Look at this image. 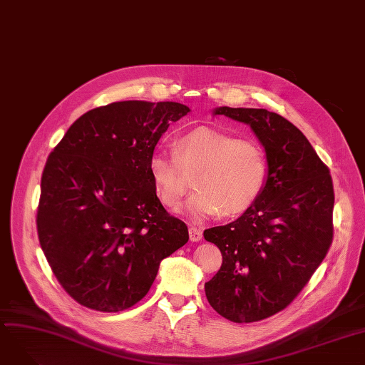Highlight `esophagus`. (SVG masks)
Listing matches in <instances>:
<instances>
[{
    "instance_id": "34e87169",
    "label": "esophagus",
    "mask_w": 365,
    "mask_h": 365,
    "mask_svg": "<svg viewBox=\"0 0 365 365\" xmlns=\"http://www.w3.org/2000/svg\"><path fill=\"white\" fill-rule=\"evenodd\" d=\"M188 235H190V240L192 242H199L202 239V230L196 229V227H190Z\"/></svg>"
}]
</instances>
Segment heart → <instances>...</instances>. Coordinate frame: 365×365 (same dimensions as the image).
<instances>
[{
    "mask_svg": "<svg viewBox=\"0 0 365 365\" xmlns=\"http://www.w3.org/2000/svg\"><path fill=\"white\" fill-rule=\"evenodd\" d=\"M148 172L160 202L177 211L195 175L196 192L185 203L188 217L200 221L217 215H236L262 195L269 163L262 147L252 141L211 128L184 133L177 151L158 147L148 159Z\"/></svg>",
    "mask_w": 365,
    "mask_h": 365,
    "instance_id": "b5f03b06",
    "label": "heart"
}]
</instances>
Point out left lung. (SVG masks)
<instances>
[{
	"label": "left lung",
	"mask_w": 365,
	"mask_h": 365,
	"mask_svg": "<svg viewBox=\"0 0 365 365\" xmlns=\"http://www.w3.org/2000/svg\"><path fill=\"white\" fill-rule=\"evenodd\" d=\"M251 126L264 147L262 195L237 220L207 229L222 264L205 284L221 317L255 322L284 310L309 282L333 242L334 190L328 168L300 129L263 108H215Z\"/></svg>",
	"instance_id": "8db88e82"
}]
</instances>
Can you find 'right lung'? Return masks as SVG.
I'll return each instance as SVG.
<instances>
[{"label":"right lung","instance_id":"1","mask_svg":"<svg viewBox=\"0 0 365 365\" xmlns=\"http://www.w3.org/2000/svg\"><path fill=\"white\" fill-rule=\"evenodd\" d=\"M188 113L178 102H113L77 118L50 153L38 239L56 279L81 306L132 307L162 259L187 244V225L155 195L148 159L169 125Z\"/></svg>","mask_w":365,"mask_h":365}]
</instances>
